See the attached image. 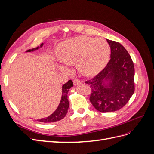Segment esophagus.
<instances>
[{
    "mask_svg": "<svg viewBox=\"0 0 154 154\" xmlns=\"http://www.w3.org/2000/svg\"><path fill=\"white\" fill-rule=\"evenodd\" d=\"M73 83H74V85L76 86V85H78L81 84V83H82V82L80 80H74L73 81Z\"/></svg>",
    "mask_w": 154,
    "mask_h": 154,
    "instance_id": "esophagus-1",
    "label": "esophagus"
}]
</instances>
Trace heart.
Returning a JSON list of instances; mask_svg holds the SVG:
<instances>
[{"mask_svg": "<svg viewBox=\"0 0 154 154\" xmlns=\"http://www.w3.org/2000/svg\"><path fill=\"white\" fill-rule=\"evenodd\" d=\"M110 48L103 38H93L85 36L76 37L60 44L56 55L60 62L66 65L75 63L78 71L88 76L98 72L109 59ZM61 71L67 72L69 68L58 66Z\"/></svg>", "mask_w": 154, "mask_h": 154, "instance_id": "heart-1", "label": "heart"}]
</instances>
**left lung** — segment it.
Listing matches in <instances>:
<instances>
[{
  "mask_svg": "<svg viewBox=\"0 0 154 154\" xmlns=\"http://www.w3.org/2000/svg\"><path fill=\"white\" fill-rule=\"evenodd\" d=\"M110 59L106 67L91 80L90 101L101 112L122 109L134 92V66L128 51L117 42L106 39Z\"/></svg>",
  "mask_w": 154,
  "mask_h": 154,
  "instance_id": "1",
  "label": "left lung"
}]
</instances>
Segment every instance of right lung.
I'll return each instance as SVG.
<instances>
[{
  "label": "right lung",
  "mask_w": 154,
  "mask_h": 154,
  "mask_svg": "<svg viewBox=\"0 0 154 154\" xmlns=\"http://www.w3.org/2000/svg\"><path fill=\"white\" fill-rule=\"evenodd\" d=\"M43 45L44 43L41 44L40 45L38 46L37 48H33L32 49H29L26 51V52H33V51L41 48L43 46ZM72 87H73V83L71 80H69L67 83L63 84L62 87V92L61 100H60V102L57 107V109H56V110L53 114H51L50 116H49L48 117L42 119H38L37 121L42 123H53L62 119L67 113V110L69 106V103L67 98V93L69 88Z\"/></svg>",
  "instance_id": "right-lung-1"
}]
</instances>
